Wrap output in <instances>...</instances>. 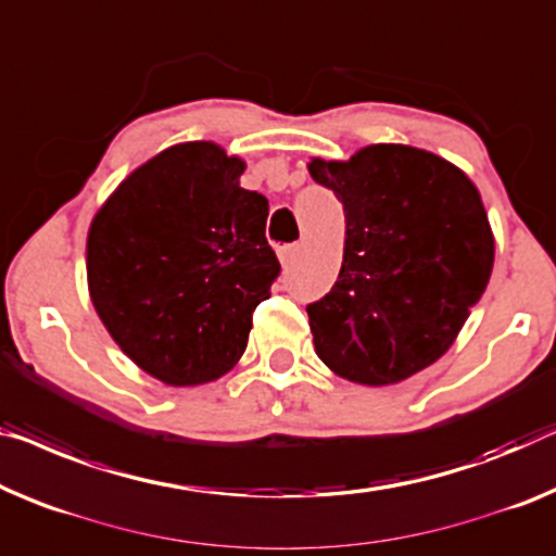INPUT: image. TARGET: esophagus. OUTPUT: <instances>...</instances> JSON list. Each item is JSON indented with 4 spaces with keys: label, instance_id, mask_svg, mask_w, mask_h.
Returning a JSON list of instances; mask_svg holds the SVG:
<instances>
[{
    "label": "esophagus",
    "instance_id": "1",
    "mask_svg": "<svg viewBox=\"0 0 556 556\" xmlns=\"http://www.w3.org/2000/svg\"><path fill=\"white\" fill-rule=\"evenodd\" d=\"M296 252H300V244H281L279 250H277V254H279V262L285 264H292L294 262V256H296Z\"/></svg>",
    "mask_w": 556,
    "mask_h": 556
}]
</instances>
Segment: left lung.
Returning a JSON list of instances; mask_svg holds the SVG:
<instances>
[{
  "instance_id": "left-lung-1",
  "label": "left lung",
  "mask_w": 556,
  "mask_h": 556,
  "mask_svg": "<svg viewBox=\"0 0 556 556\" xmlns=\"http://www.w3.org/2000/svg\"><path fill=\"white\" fill-rule=\"evenodd\" d=\"M344 206V260L306 306L314 352L354 384H400L454 344L494 267L482 194L457 164L409 144L312 156Z\"/></svg>"
}]
</instances>
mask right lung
I'll return each instance as SVG.
<instances>
[{"instance_id": "add662e5", "label": "right lung", "mask_w": 556, "mask_h": 556, "mask_svg": "<svg viewBox=\"0 0 556 556\" xmlns=\"http://www.w3.org/2000/svg\"><path fill=\"white\" fill-rule=\"evenodd\" d=\"M247 164L181 142L139 164L99 206L87 287L119 350L169 387H199L242 359L252 314L279 262L267 197L239 187Z\"/></svg>"}]
</instances>
